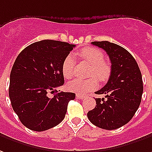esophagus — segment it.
<instances>
[{
	"label": "esophagus",
	"instance_id": "1",
	"mask_svg": "<svg viewBox=\"0 0 152 152\" xmlns=\"http://www.w3.org/2000/svg\"><path fill=\"white\" fill-rule=\"evenodd\" d=\"M76 98L80 99L85 98V95H84V94H76Z\"/></svg>",
	"mask_w": 152,
	"mask_h": 152
}]
</instances>
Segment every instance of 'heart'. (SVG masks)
<instances>
[{
  "label": "heart",
  "mask_w": 152,
  "mask_h": 152,
  "mask_svg": "<svg viewBox=\"0 0 152 152\" xmlns=\"http://www.w3.org/2000/svg\"><path fill=\"white\" fill-rule=\"evenodd\" d=\"M79 58L83 61L91 65L89 71L88 79H76L67 84L69 91L76 92L78 94H84L95 90L98 86L97 79L104 83L111 76V65L108 61H104V54L97 48H85L77 53ZM76 60L72 55H69L65 58L62 63V74L66 79H72L75 76ZM95 76L96 78L94 77Z\"/></svg>",
  "instance_id": "b5f03b06"
}]
</instances>
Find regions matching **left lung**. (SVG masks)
<instances>
[{
  "instance_id": "obj_1",
  "label": "left lung",
  "mask_w": 152,
  "mask_h": 152,
  "mask_svg": "<svg viewBox=\"0 0 152 152\" xmlns=\"http://www.w3.org/2000/svg\"><path fill=\"white\" fill-rule=\"evenodd\" d=\"M91 43L107 53L112 71L107 84L95 92L105 94V98L95 99L96 106L87 113V117L99 128L117 129L131 120L141 104L142 73L134 58L123 47L108 41Z\"/></svg>"
}]
</instances>
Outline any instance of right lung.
I'll return each instance as SVG.
<instances>
[{
  "mask_svg": "<svg viewBox=\"0 0 152 152\" xmlns=\"http://www.w3.org/2000/svg\"><path fill=\"white\" fill-rule=\"evenodd\" d=\"M74 44L42 40L26 47L18 55L10 76L11 105L23 125L43 132L64 119L67 104L76 94L58 92L64 84L62 63ZM51 92L53 97L48 96Z\"/></svg>",
  "mask_w": 152,
  "mask_h": 152,
  "instance_id": "obj_1",
  "label": "right lung"
}]
</instances>
